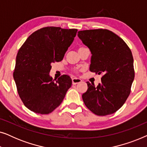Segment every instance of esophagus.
I'll return each mask as SVG.
<instances>
[{
	"mask_svg": "<svg viewBox=\"0 0 147 147\" xmlns=\"http://www.w3.org/2000/svg\"><path fill=\"white\" fill-rule=\"evenodd\" d=\"M81 82H82V80H80V79H78V78H74L73 79H72V84H73L74 85H76V84H79Z\"/></svg>",
	"mask_w": 147,
	"mask_h": 147,
	"instance_id": "1",
	"label": "esophagus"
}]
</instances>
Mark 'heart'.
<instances>
[{
  "mask_svg": "<svg viewBox=\"0 0 147 147\" xmlns=\"http://www.w3.org/2000/svg\"><path fill=\"white\" fill-rule=\"evenodd\" d=\"M82 48H83V47H79V49H82ZM74 73L77 74V73H78V70H77V69H74Z\"/></svg>",
  "mask_w": 147,
  "mask_h": 147,
  "instance_id": "obj_1",
  "label": "heart"
}]
</instances>
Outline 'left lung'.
Here are the masks:
<instances>
[{"label":"left lung","instance_id":"left-lung-1","mask_svg":"<svg viewBox=\"0 0 147 147\" xmlns=\"http://www.w3.org/2000/svg\"><path fill=\"white\" fill-rule=\"evenodd\" d=\"M78 36L92 53L90 70L102 74L96 87L87 82L82 99L88 109L98 116L113 114L130 95L134 78L133 57L130 48L117 35L108 29L80 31Z\"/></svg>","mask_w":147,"mask_h":147}]
</instances>
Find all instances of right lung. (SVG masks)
I'll use <instances>...</instances> for the list:
<instances>
[{
    "label": "right lung",
    "mask_w": 147,
    "mask_h": 147,
    "mask_svg": "<svg viewBox=\"0 0 147 147\" xmlns=\"http://www.w3.org/2000/svg\"><path fill=\"white\" fill-rule=\"evenodd\" d=\"M78 29L41 28L31 34L16 57L13 78L24 105L32 112L48 114L64 99L72 82L63 75L54 82L49 76L51 63L61 61Z\"/></svg>",
    "instance_id": "obj_1"
}]
</instances>
